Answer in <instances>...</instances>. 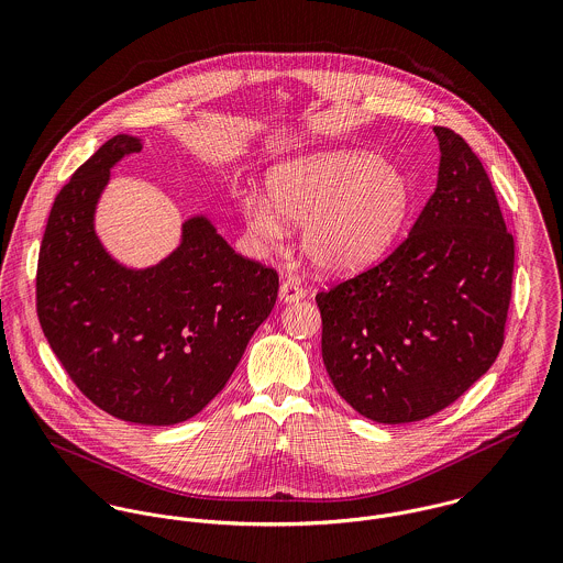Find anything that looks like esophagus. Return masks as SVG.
<instances>
[{"label": "esophagus", "mask_w": 563, "mask_h": 563, "mask_svg": "<svg viewBox=\"0 0 563 563\" xmlns=\"http://www.w3.org/2000/svg\"><path fill=\"white\" fill-rule=\"evenodd\" d=\"M303 297H306V290H303V286H301L299 282H295V279L284 282L282 288H279V299L286 301V303L299 301V299H303Z\"/></svg>", "instance_id": "esophagus-1"}]
</instances>
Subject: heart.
I'll return each instance as SVG.
<instances>
[{
    "label": "heart",
    "mask_w": 563,
    "mask_h": 563,
    "mask_svg": "<svg viewBox=\"0 0 563 563\" xmlns=\"http://www.w3.org/2000/svg\"><path fill=\"white\" fill-rule=\"evenodd\" d=\"M266 199L249 197L242 214L264 242L303 223L301 246L327 273H349L379 257L401 230L409 184L401 170L366 152H322L271 170Z\"/></svg>",
    "instance_id": "heart-1"
}]
</instances>
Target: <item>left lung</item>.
<instances>
[{
  "label": "left lung",
  "instance_id": "left-lung-1",
  "mask_svg": "<svg viewBox=\"0 0 563 563\" xmlns=\"http://www.w3.org/2000/svg\"><path fill=\"white\" fill-rule=\"evenodd\" d=\"M433 132L438 186L407 239L317 295L329 379L375 422H413L449 407L505 342L514 236L468 143L449 128Z\"/></svg>",
  "mask_w": 563,
  "mask_h": 563
}]
</instances>
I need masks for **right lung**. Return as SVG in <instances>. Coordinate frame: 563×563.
<instances>
[{"label":"right lung","instance_id":"obj_1","mask_svg":"<svg viewBox=\"0 0 563 563\" xmlns=\"http://www.w3.org/2000/svg\"><path fill=\"white\" fill-rule=\"evenodd\" d=\"M141 150L103 143L54 199L36 266V314L81 395L114 418L175 424L228 384L271 314L279 275L236 253L206 219L147 271L119 266L97 241L92 212L110 166Z\"/></svg>","mask_w":563,"mask_h":563}]
</instances>
